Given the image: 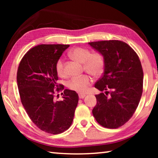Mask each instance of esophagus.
<instances>
[{"mask_svg":"<svg viewBox=\"0 0 158 158\" xmlns=\"http://www.w3.org/2000/svg\"><path fill=\"white\" fill-rule=\"evenodd\" d=\"M85 96V94H79V99L84 98Z\"/></svg>","mask_w":158,"mask_h":158,"instance_id":"1","label":"esophagus"}]
</instances>
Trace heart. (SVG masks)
I'll return each mask as SVG.
<instances>
[{"label": "heart", "instance_id": "b5f03b06", "mask_svg": "<svg viewBox=\"0 0 158 158\" xmlns=\"http://www.w3.org/2000/svg\"><path fill=\"white\" fill-rule=\"evenodd\" d=\"M69 56L80 63H84V68L87 73L95 77H98L103 73L105 67V58L102 53L95 52L90 53L87 49L82 47L74 48L69 53ZM56 70L60 77H67V73L62 59H59L56 64ZM92 79L89 75L73 77L68 82V86L70 90L78 93L86 91L88 86L91 84Z\"/></svg>", "mask_w": 158, "mask_h": 158}]
</instances>
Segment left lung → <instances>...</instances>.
Segmentation results:
<instances>
[{
  "instance_id": "obj_1",
  "label": "left lung",
  "mask_w": 158,
  "mask_h": 158,
  "mask_svg": "<svg viewBox=\"0 0 158 158\" xmlns=\"http://www.w3.org/2000/svg\"><path fill=\"white\" fill-rule=\"evenodd\" d=\"M102 54L105 67L102 77L95 83L100 91L93 116L107 128L123 125L137 109L143 90V73L139 58L129 45L119 40L89 42Z\"/></svg>"
}]
</instances>
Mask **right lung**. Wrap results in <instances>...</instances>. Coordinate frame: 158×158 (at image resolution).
Masks as SVG:
<instances>
[{
    "label": "right lung",
    "instance_id": "right-lung-1",
    "mask_svg": "<svg viewBox=\"0 0 158 158\" xmlns=\"http://www.w3.org/2000/svg\"><path fill=\"white\" fill-rule=\"evenodd\" d=\"M67 44H40L32 48L21 59L17 81L21 103L37 127L53 135L65 132L73 123L79 101L78 94L65 89L63 100H54L58 85L56 64Z\"/></svg>",
    "mask_w": 158,
    "mask_h": 158
}]
</instances>
